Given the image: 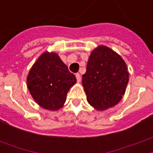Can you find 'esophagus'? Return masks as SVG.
I'll return each mask as SVG.
<instances>
[{"label":"esophagus","mask_w":153,"mask_h":153,"mask_svg":"<svg viewBox=\"0 0 153 153\" xmlns=\"http://www.w3.org/2000/svg\"><path fill=\"white\" fill-rule=\"evenodd\" d=\"M75 76H76L77 82H79H79H80V80H81L80 74H75Z\"/></svg>","instance_id":"obj_1"}]
</instances>
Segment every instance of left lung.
<instances>
[{"instance_id": "8db88e82", "label": "left lung", "mask_w": 153, "mask_h": 153, "mask_svg": "<svg viewBox=\"0 0 153 153\" xmlns=\"http://www.w3.org/2000/svg\"><path fill=\"white\" fill-rule=\"evenodd\" d=\"M129 73L123 59L111 48L99 46L91 52L82 76L87 101L97 111L115 106L124 95Z\"/></svg>"}]
</instances>
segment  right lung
Returning a JSON list of instances; mask_svg holds the SVG:
<instances>
[{
    "mask_svg": "<svg viewBox=\"0 0 153 153\" xmlns=\"http://www.w3.org/2000/svg\"><path fill=\"white\" fill-rule=\"evenodd\" d=\"M59 56L45 52L37 59L27 78V88L33 100L42 108L58 111L66 101L67 94L76 83Z\"/></svg>",
    "mask_w": 153,
    "mask_h": 153,
    "instance_id": "right-lung-1",
    "label": "right lung"
}]
</instances>
